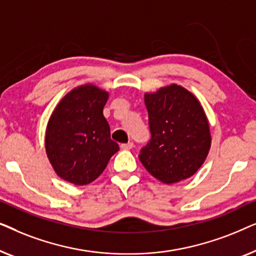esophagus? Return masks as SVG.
<instances>
[{
  "mask_svg": "<svg viewBox=\"0 0 256 256\" xmlns=\"http://www.w3.org/2000/svg\"><path fill=\"white\" fill-rule=\"evenodd\" d=\"M120 146H121V149H124V150H130V149H132V146H134V143H132V142L122 143Z\"/></svg>",
  "mask_w": 256,
  "mask_h": 256,
  "instance_id": "1",
  "label": "esophagus"
}]
</instances>
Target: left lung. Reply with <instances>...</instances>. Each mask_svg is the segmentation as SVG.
Listing matches in <instances>:
<instances>
[{
	"instance_id": "8db88e82",
	"label": "left lung",
	"mask_w": 256,
	"mask_h": 256,
	"mask_svg": "<svg viewBox=\"0 0 256 256\" xmlns=\"http://www.w3.org/2000/svg\"><path fill=\"white\" fill-rule=\"evenodd\" d=\"M152 138L138 158L148 172L172 184L197 172L211 146L208 121L194 94L178 85L144 94Z\"/></svg>"
}]
</instances>
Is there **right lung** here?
I'll list each match as a JSON object with an SVG mask.
<instances>
[{"instance_id":"1","label":"right lung","mask_w":256,"mask_h":256,"mask_svg":"<svg viewBox=\"0 0 256 256\" xmlns=\"http://www.w3.org/2000/svg\"><path fill=\"white\" fill-rule=\"evenodd\" d=\"M107 100L106 90L90 84L66 94L52 113L45 149L56 174L64 180L92 183L118 150L102 113Z\"/></svg>"}]
</instances>
